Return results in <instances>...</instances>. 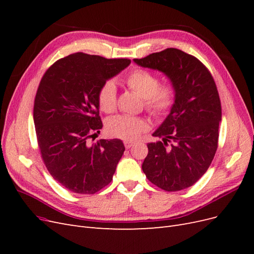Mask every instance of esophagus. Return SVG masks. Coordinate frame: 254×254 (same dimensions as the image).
<instances>
[{"instance_id": "esophagus-1", "label": "esophagus", "mask_w": 254, "mask_h": 254, "mask_svg": "<svg viewBox=\"0 0 254 254\" xmlns=\"http://www.w3.org/2000/svg\"><path fill=\"white\" fill-rule=\"evenodd\" d=\"M133 144H134V143L131 142V141H125V142H124V145H125V147H126L127 149L131 147V146H132Z\"/></svg>"}]
</instances>
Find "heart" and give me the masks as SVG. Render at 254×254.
I'll list each match as a JSON object with an SVG mask.
<instances>
[{"mask_svg":"<svg viewBox=\"0 0 254 254\" xmlns=\"http://www.w3.org/2000/svg\"><path fill=\"white\" fill-rule=\"evenodd\" d=\"M126 86L143 97L144 108L151 117L162 119L170 113L175 104L176 91L173 84H160L157 75L136 68L125 78ZM98 106L105 113H112L117 108V88L112 81H107L97 93ZM147 130L146 122L130 115H117L107 123V131L123 140H135Z\"/></svg>","mask_w":254,"mask_h":254,"instance_id":"heart-1","label":"heart"}]
</instances>
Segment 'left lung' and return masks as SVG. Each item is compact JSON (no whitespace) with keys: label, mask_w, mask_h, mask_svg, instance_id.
<instances>
[{"label":"left lung","mask_w":254,"mask_h":254,"mask_svg":"<svg viewBox=\"0 0 254 254\" xmlns=\"http://www.w3.org/2000/svg\"><path fill=\"white\" fill-rule=\"evenodd\" d=\"M133 61L164 73L176 91L170 114L152 134L162 140L147 144L142 170L164 190L190 188L207 171L217 150L221 105L216 84L201 61L178 49Z\"/></svg>","instance_id":"1"}]
</instances>
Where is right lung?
Segmentation results:
<instances>
[{
    "mask_svg": "<svg viewBox=\"0 0 254 254\" xmlns=\"http://www.w3.org/2000/svg\"><path fill=\"white\" fill-rule=\"evenodd\" d=\"M129 59L71 54L52 64L38 87L34 123L43 162L61 186L94 194L111 182L125 150L119 139L89 144L103 128L97 93Z\"/></svg>",
    "mask_w": 254,
    "mask_h": 254,
    "instance_id": "1",
    "label": "right lung"
}]
</instances>
